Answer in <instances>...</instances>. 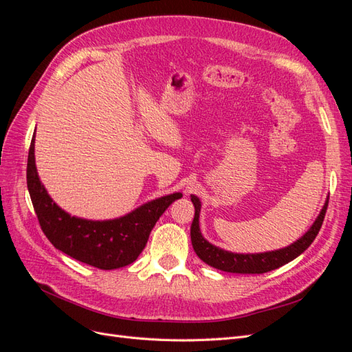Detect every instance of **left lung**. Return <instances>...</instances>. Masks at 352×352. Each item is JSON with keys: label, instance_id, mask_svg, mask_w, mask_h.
Returning <instances> with one entry per match:
<instances>
[{"label": "left lung", "instance_id": "8db88e82", "mask_svg": "<svg viewBox=\"0 0 352 352\" xmlns=\"http://www.w3.org/2000/svg\"><path fill=\"white\" fill-rule=\"evenodd\" d=\"M190 201L195 207V216L192 226H190V241H192L194 251L198 257L206 264L211 265L217 270L229 272V273H242V274H260L267 273L280 267V265L292 261L298 255H301L311 242L316 239L318 230L322 228V223L324 220V214L327 210L329 198L324 201V206L317 216L311 228L308 229L304 235L296 239L294 243L287 245L285 248L267 251V252H257V254H238L230 252L223 248L216 247V245L210 243L204 236H202L199 229V211H201V201L198 197L190 195Z\"/></svg>", "mask_w": 352, "mask_h": 352}]
</instances>
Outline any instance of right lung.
Returning <instances> with one entry per match:
<instances>
[{"instance_id": "add662e5", "label": "right lung", "mask_w": 352, "mask_h": 352, "mask_svg": "<svg viewBox=\"0 0 352 352\" xmlns=\"http://www.w3.org/2000/svg\"><path fill=\"white\" fill-rule=\"evenodd\" d=\"M28 189L42 232L57 250L101 270L120 269L133 263L145 248L157 220L173 201L175 192L148 201L127 214L111 220L70 216L56 204L42 185L35 164V135L28 155Z\"/></svg>"}]
</instances>
